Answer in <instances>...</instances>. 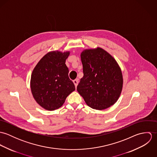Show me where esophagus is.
<instances>
[{"mask_svg":"<svg viewBox=\"0 0 157 157\" xmlns=\"http://www.w3.org/2000/svg\"><path fill=\"white\" fill-rule=\"evenodd\" d=\"M73 82H74V85H75V88H77V85H78V80H77H77H73Z\"/></svg>","mask_w":157,"mask_h":157,"instance_id":"1","label":"esophagus"}]
</instances>
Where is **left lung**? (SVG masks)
I'll use <instances>...</instances> for the list:
<instances>
[{"instance_id": "1", "label": "left lung", "mask_w": 157, "mask_h": 157, "mask_svg": "<svg viewBox=\"0 0 157 157\" xmlns=\"http://www.w3.org/2000/svg\"><path fill=\"white\" fill-rule=\"evenodd\" d=\"M83 77L77 90L92 109L113 105L123 87V76L115 60L104 49H86L81 54Z\"/></svg>"}]
</instances>
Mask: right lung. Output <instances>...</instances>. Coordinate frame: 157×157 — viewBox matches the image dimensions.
<instances>
[{
  "mask_svg": "<svg viewBox=\"0 0 157 157\" xmlns=\"http://www.w3.org/2000/svg\"><path fill=\"white\" fill-rule=\"evenodd\" d=\"M69 52H49L34 69L31 89L37 103L46 110L60 108L67 96L75 90L68 76L65 62Z\"/></svg>",
  "mask_w": 157,
  "mask_h": 157,
  "instance_id": "add662e5",
  "label": "right lung"
}]
</instances>
